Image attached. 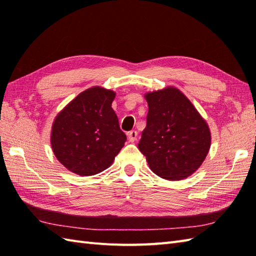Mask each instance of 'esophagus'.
<instances>
[{
  "label": "esophagus",
  "mask_w": 256,
  "mask_h": 256,
  "mask_svg": "<svg viewBox=\"0 0 256 256\" xmlns=\"http://www.w3.org/2000/svg\"><path fill=\"white\" fill-rule=\"evenodd\" d=\"M128 136V140L129 142H134L136 140V136H138V132L136 130H131L127 134Z\"/></svg>",
  "instance_id": "1"
}]
</instances>
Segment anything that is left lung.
I'll use <instances>...</instances> for the list:
<instances>
[{"label":"left lung","mask_w":256,"mask_h":256,"mask_svg":"<svg viewBox=\"0 0 256 256\" xmlns=\"http://www.w3.org/2000/svg\"><path fill=\"white\" fill-rule=\"evenodd\" d=\"M148 113L138 150L152 171L168 180L190 176L210 148L206 122L180 90L166 88L145 95Z\"/></svg>","instance_id":"8db88e82"}]
</instances>
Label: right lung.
I'll return each mask as SVG.
<instances>
[{
	"label": "right lung",
	"instance_id": "1",
	"mask_svg": "<svg viewBox=\"0 0 256 256\" xmlns=\"http://www.w3.org/2000/svg\"><path fill=\"white\" fill-rule=\"evenodd\" d=\"M115 92L102 88L82 92L60 112L52 126L51 145L58 160L81 176L109 168L127 136L112 109Z\"/></svg>",
	"mask_w": 256,
	"mask_h": 256
}]
</instances>
